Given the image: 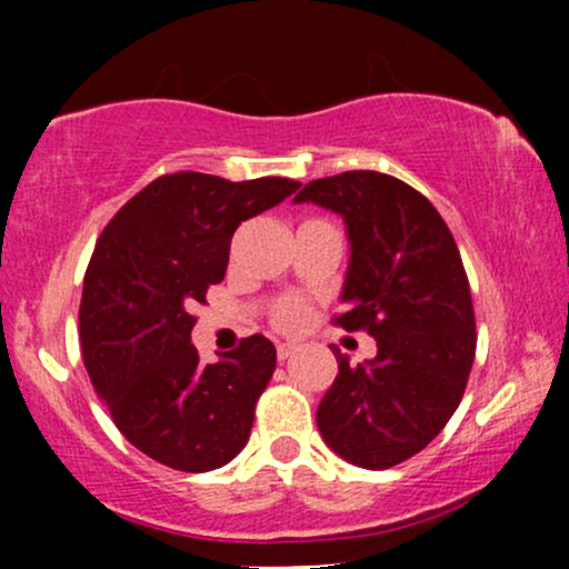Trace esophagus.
<instances>
[{
	"label": "esophagus",
	"mask_w": 569,
	"mask_h": 569,
	"mask_svg": "<svg viewBox=\"0 0 569 569\" xmlns=\"http://www.w3.org/2000/svg\"><path fill=\"white\" fill-rule=\"evenodd\" d=\"M293 352H297V348H293L291 342H280L278 345V361H289Z\"/></svg>",
	"instance_id": "1"
}]
</instances>
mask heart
<instances>
[{"label":"heart","mask_w":569,"mask_h":569,"mask_svg":"<svg viewBox=\"0 0 569 569\" xmlns=\"http://www.w3.org/2000/svg\"><path fill=\"white\" fill-rule=\"evenodd\" d=\"M305 318H307L305 305L297 302V299H283V302L276 307V323L286 331L299 329V326L305 323Z\"/></svg>","instance_id":"1"}]
</instances>
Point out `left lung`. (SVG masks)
Returning <instances> with one entry per match:
<instances>
[{"mask_svg": "<svg viewBox=\"0 0 569 569\" xmlns=\"http://www.w3.org/2000/svg\"><path fill=\"white\" fill-rule=\"evenodd\" d=\"M293 202L342 217L350 259L342 329H367L377 356L339 375L316 411L331 452L382 471L426 449L466 393L476 356L471 289L460 251L428 198L377 171L305 184Z\"/></svg>", "mask_w": 569, "mask_h": 569, "instance_id": "obj_1", "label": "left lung"}]
</instances>
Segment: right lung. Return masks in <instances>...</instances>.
<instances>
[{
	"instance_id": "1",
	"label": "right lung",
	"mask_w": 569,
	"mask_h": 569,
	"mask_svg": "<svg viewBox=\"0 0 569 569\" xmlns=\"http://www.w3.org/2000/svg\"><path fill=\"white\" fill-rule=\"evenodd\" d=\"M299 181L160 176L117 211L84 272V369L120 433L162 466L202 473L246 447L276 371L262 335L200 363L192 307L221 283L240 221L283 202Z\"/></svg>"
}]
</instances>
